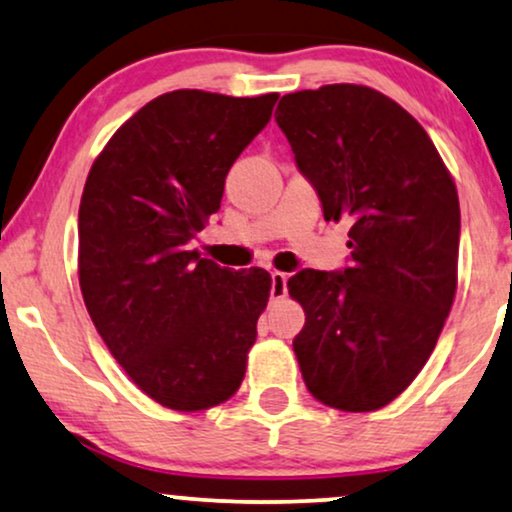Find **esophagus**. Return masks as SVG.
<instances>
[{"instance_id":"34e87169","label":"esophagus","mask_w":512,"mask_h":512,"mask_svg":"<svg viewBox=\"0 0 512 512\" xmlns=\"http://www.w3.org/2000/svg\"><path fill=\"white\" fill-rule=\"evenodd\" d=\"M288 293V276L283 271H271V300H283Z\"/></svg>"}]
</instances>
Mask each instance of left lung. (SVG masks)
Segmentation results:
<instances>
[{
  "label": "left lung",
  "instance_id": "1",
  "mask_svg": "<svg viewBox=\"0 0 512 512\" xmlns=\"http://www.w3.org/2000/svg\"><path fill=\"white\" fill-rule=\"evenodd\" d=\"M276 122L326 222L352 224V267L288 278L304 309L293 340L304 385L331 409L378 411L413 383L454 304V177L420 122L364 84L286 94Z\"/></svg>",
  "mask_w": 512,
  "mask_h": 512
}]
</instances>
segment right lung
Segmentation results:
<instances>
[{"instance_id":"obj_1","label":"right lung","mask_w":512,"mask_h":512,"mask_svg":"<svg viewBox=\"0 0 512 512\" xmlns=\"http://www.w3.org/2000/svg\"><path fill=\"white\" fill-rule=\"evenodd\" d=\"M278 99L203 89L160 94L96 155L80 200V290L132 383L172 411L241 387L271 276L200 260L189 241L219 210L226 172Z\"/></svg>"}]
</instances>
